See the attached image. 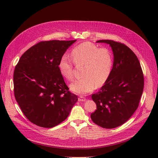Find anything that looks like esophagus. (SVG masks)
<instances>
[{"label":"esophagus","instance_id":"obj_1","mask_svg":"<svg viewBox=\"0 0 158 158\" xmlns=\"http://www.w3.org/2000/svg\"><path fill=\"white\" fill-rule=\"evenodd\" d=\"M85 98L82 96V95H80V96H79V98H78V101L79 102H84L85 101Z\"/></svg>","mask_w":158,"mask_h":158}]
</instances>
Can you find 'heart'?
<instances>
[{"label": "heart", "instance_id": "b5f03b06", "mask_svg": "<svg viewBox=\"0 0 158 158\" xmlns=\"http://www.w3.org/2000/svg\"><path fill=\"white\" fill-rule=\"evenodd\" d=\"M70 56L76 65L84 64L83 78L75 80L70 85L73 92L84 94L92 92L97 87L106 83L111 75L113 58L109 49L99 47L89 41L83 42L74 47ZM61 76L67 80L73 79V62L70 57L63 55L58 64Z\"/></svg>", "mask_w": 158, "mask_h": 158}]
</instances>
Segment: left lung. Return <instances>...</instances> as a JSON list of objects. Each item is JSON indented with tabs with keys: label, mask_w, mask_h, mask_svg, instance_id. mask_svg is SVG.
Segmentation results:
<instances>
[{
	"label": "left lung",
	"mask_w": 158,
	"mask_h": 158,
	"mask_svg": "<svg viewBox=\"0 0 158 158\" xmlns=\"http://www.w3.org/2000/svg\"><path fill=\"white\" fill-rule=\"evenodd\" d=\"M109 44L114 55L111 75L100 91L92 95L97 109L92 121L105 128L127 122L136 111L144 89V74L136 55L128 47L113 40H99Z\"/></svg>",
	"instance_id": "8db88e82"
}]
</instances>
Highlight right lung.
<instances>
[{
    "label": "right lung",
    "instance_id": "add662e5",
    "mask_svg": "<svg viewBox=\"0 0 158 158\" xmlns=\"http://www.w3.org/2000/svg\"><path fill=\"white\" fill-rule=\"evenodd\" d=\"M76 40L42 41L23 53L14 72V92L22 113L44 128L59 125L78 101L59 70L60 57Z\"/></svg>",
    "mask_w": 158,
    "mask_h": 158
}]
</instances>
